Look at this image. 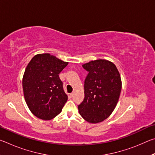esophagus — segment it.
Listing matches in <instances>:
<instances>
[{"label":"esophagus","mask_w":155,"mask_h":155,"mask_svg":"<svg viewBox=\"0 0 155 155\" xmlns=\"http://www.w3.org/2000/svg\"><path fill=\"white\" fill-rule=\"evenodd\" d=\"M74 92H72V93H71V94H70V96L71 97V98H72V97L74 96Z\"/></svg>","instance_id":"esophagus-1"}]
</instances>
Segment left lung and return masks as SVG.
<instances>
[{
	"label": "left lung",
	"mask_w": 155,
	"mask_h": 155,
	"mask_svg": "<svg viewBox=\"0 0 155 155\" xmlns=\"http://www.w3.org/2000/svg\"><path fill=\"white\" fill-rule=\"evenodd\" d=\"M83 67L88 74L78 112L87 122L96 124L109 117L116 107L122 90L121 77L115 65L109 60H94Z\"/></svg>",
	"instance_id": "8db88e82"
}]
</instances>
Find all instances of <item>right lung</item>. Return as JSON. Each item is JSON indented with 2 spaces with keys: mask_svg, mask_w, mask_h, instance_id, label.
I'll use <instances>...</instances> for the list:
<instances>
[{
  "mask_svg": "<svg viewBox=\"0 0 155 155\" xmlns=\"http://www.w3.org/2000/svg\"><path fill=\"white\" fill-rule=\"evenodd\" d=\"M49 53L38 54L28 63L22 78L25 99L38 118L50 120L62 111L68 101L59 74L68 65Z\"/></svg>",
  "mask_w": 155,
  "mask_h": 155,
  "instance_id": "right-lung-1",
  "label": "right lung"
}]
</instances>
